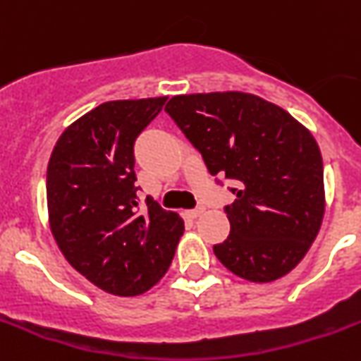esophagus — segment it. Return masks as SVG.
Masks as SVG:
<instances>
[{"label":"esophagus","instance_id":"1","mask_svg":"<svg viewBox=\"0 0 361 361\" xmlns=\"http://www.w3.org/2000/svg\"><path fill=\"white\" fill-rule=\"evenodd\" d=\"M203 212H204V207H201V204H200V207H196V208H194V210L188 212V215H190L192 219H196V217H200V215L203 214Z\"/></svg>","mask_w":361,"mask_h":361}]
</instances>
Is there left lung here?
Segmentation results:
<instances>
[{
	"label": "left lung",
	"instance_id": "8db88e82",
	"mask_svg": "<svg viewBox=\"0 0 361 361\" xmlns=\"http://www.w3.org/2000/svg\"><path fill=\"white\" fill-rule=\"evenodd\" d=\"M165 112L215 181H233L230 235L214 245L228 271L255 283L290 272L324 217V167L313 135L276 104L245 92L174 96Z\"/></svg>",
	"mask_w": 361,
	"mask_h": 361
}]
</instances>
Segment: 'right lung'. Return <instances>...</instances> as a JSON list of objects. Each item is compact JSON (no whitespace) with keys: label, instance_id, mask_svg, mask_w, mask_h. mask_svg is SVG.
I'll return each instance as SVG.
<instances>
[{"label":"right lung","instance_id":"1","mask_svg":"<svg viewBox=\"0 0 361 361\" xmlns=\"http://www.w3.org/2000/svg\"><path fill=\"white\" fill-rule=\"evenodd\" d=\"M167 97L109 101L71 124L53 149L46 194L51 233L80 274L114 295H139L173 262L183 219L151 196L140 208L135 140Z\"/></svg>","mask_w":361,"mask_h":361}]
</instances>
